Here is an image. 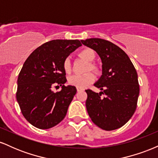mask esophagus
Here are the masks:
<instances>
[{"label":"esophagus","instance_id":"obj_1","mask_svg":"<svg viewBox=\"0 0 158 158\" xmlns=\"http://www.w3.org/2000/svg\"><path fill=\"white\" fill-rule=\"evenodd\" d=\"M77 92H79V91H81V89H80V88H77Z\"/></svg>","mask_w":158,"mask_h":158}]
</instances>
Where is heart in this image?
Returning a JSON list of instances; mask_svg holds the SVG:
<instances>
[{
  "mask_svg": "<svg viewBox=\"0 0 158 158\" xmlns=\"http://www.w3.org/2000/svg\"><path fill=\"white\" fill-rule=\"evenodd\" d=\"M79 56L85 59V61L88 62H91L95 59L96 55L94 50L89 48H85L84 50H81L79 53ZM63 68L66 73H70L71 70V61L69 57L66 58L63 62ZM88 69L92 70H95V66L91 63L89 64ZM95 80V76L92 73H87L85 74H74V75L70 76L68 79V81L70 85L77 87L78 88H84L85 87L88 86L92 82Z\"/></svg>",
  "mask_w": 158,
  "mask_h": 158,
  "instance_id": "heart-1",
  "label": "heart"
}]
</instances>
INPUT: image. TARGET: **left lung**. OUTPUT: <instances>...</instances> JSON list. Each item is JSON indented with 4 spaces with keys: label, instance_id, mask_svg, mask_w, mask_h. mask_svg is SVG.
Segmentation results:
<instances>
[{
    "label": "left lung",
    "instance_id": "left-lung-1",
    "mask_svg": "<svg viewBox=\"0 0 158 158\" xmlns=\"http://www.w3.org/2000/svg\"><path fill=\"white\" fill-rule=\"evenodd\" d=\"M102 61V75L94 85L99 94L86 90V108L94 124L106 131L117 129L131 118L137 108L138 77L129 57L121 48L101 39L81 40ZM106 95L101 97L102 94Z\"/></svg>",
    "mask_w": 158,
    "mask_h": 158
}]
</instances>
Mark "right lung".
I'll use <instances>...</instances> for the list:
<instances>
[{
    "label": "right lung",
    "instance_id": "add662e5",
    "mask_svg": "<svg viewBox=\"0 0 158 158\" xmlns=\"http://www.w3.org/2000/svg\"><path fill=\"white\" fill-rule=\"evenodd\" d=\"M81 46L77 39L52 40L35 49L23 63L18 78L16 99L23 117L33 126L48 129L66 116L77 88L64 85L63 62ZM55 84L62 86L59 92L52 90Z\"/></svg>",
    "mask_w": 158,
    "mask_h": 158
}]
</instances>
